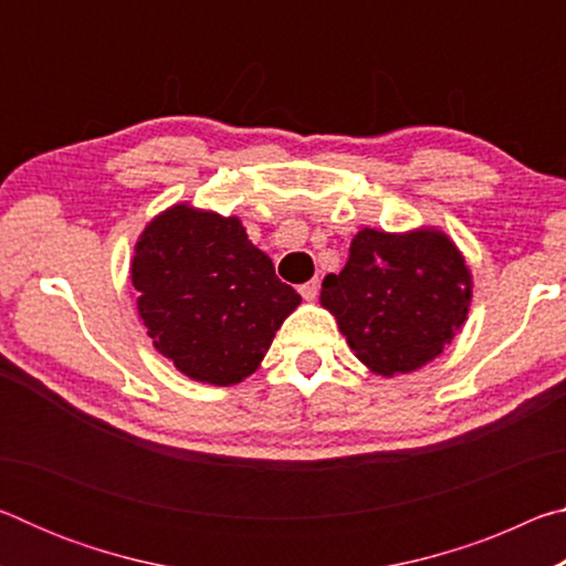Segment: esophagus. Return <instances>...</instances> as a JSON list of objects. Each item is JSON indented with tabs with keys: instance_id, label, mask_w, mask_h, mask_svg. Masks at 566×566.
Segmentation results:
<instances>
[{
	"instance_id": "1",
	"label": "esophagus",
	"mask_w": 566,
	"mask_h": 566,
	"mask_svg": "<svg viewBox=\"0 0 566 566\" xmlns=\"http://www.w3.org/2000/svg\"><path fill=\"white\" fill-rule=\"evenodd\" d=\"M300 294L304 296L306 302L317 300V294H319V280H310L306 284H302V286H300Z\"/></svg>"
}]
</instances>
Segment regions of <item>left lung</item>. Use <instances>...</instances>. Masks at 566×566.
Listing matches in <instances>:
<instances>
[{
  "instance_id": "left-lung-1",
  "label": "left lung",
  "mask_w": 566,
  "mask_h": 566,
  "mask_svg": "<svg viewBox=\"0 0 566 566\" xmlns=\"http://www.w3.org/2000/svg\"><path fill=\"white\" fill-rule=\"evenodd\" d=\"M319 302L352 352L381 377L409 375L444 352L467 322L472 272L442 229L391 234L364 227Z\"/></svg>"
}]
</instances>
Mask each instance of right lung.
Segmentation results:
<instances>
[{"instance_id":"obj_1","label":"right lung","mask_w":566,"mask_h":566,"mask_svg":"<svg viewBox=\"0 0 566 566\" xmlns=\"http://www.w3.org/2000/svg\"><path fill=\"white\" fill-rule=\"evenodd\" d=\"M132 284L155 349L181 375L217 387L260 369L276 329L302 304L239 217L187 202L139 234Z\"/></svg>"}]
</instances>
